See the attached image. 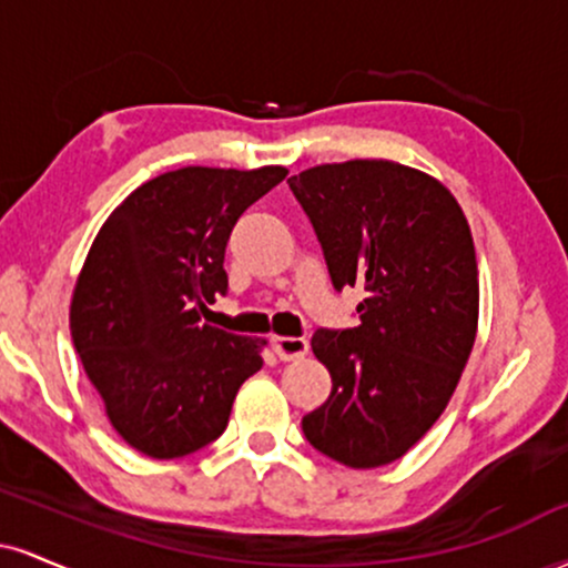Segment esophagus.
Wrapping results in <instances>:
<instances>
[{"label":"esophagus","instance_id":"34e87169","mask_svg":"<svg viewBox=\"0 0 568 568\" xmlns=\"http://www.w3.org/2000/svg\"><path fill=\"white\" fill-rule=\"evenodd\" d=\"M272 349H275V355L280 361H302L306 355V349H310V344H306V338H298V336H275L272 338Z\"/></svg>","mask_w":568,"mask_h":568}]
</instances>
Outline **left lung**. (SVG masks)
<instances>
[{
	"instance_id": "left-lung-1",
	"label": "left lung",
	"mask_w": 568,
	"mask_h": 568,
	"mask_svg": "<svg viewBox=\"0 0 568 568\" xmlns=\"http://www.w3.org/2000/svg\"><path fill=\"white\" fill-rule=\"evenodd\" d=\"M336 291L361 288V323L315 331L331 395L302 429L355 467L389 465L438 422L478 331V264L459 202L433 175L349 160L291 175Z\"/></svg>"
}]
</instances>
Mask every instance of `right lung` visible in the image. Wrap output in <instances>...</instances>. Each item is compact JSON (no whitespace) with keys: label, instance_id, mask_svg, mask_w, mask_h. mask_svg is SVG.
<instances>
[{"label":"right lung","instance_id":"obj_1","mask_svg":"<svg viewBox=\"0 0 568 568\" xmlns=\"http://www.w3.org/2000/svg\"><path fill=\"white\" fill-rule=\"evenodd\" d=\"M288 175L181 168L128 194L95 234L71 298V338L120 438L175 459L219 438L266 338L202 323L247 207Z\"/></svg>","mask_w":568,"mask_h":568}]
</instances>
